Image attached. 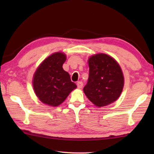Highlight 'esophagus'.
<instances>
[{
    "mask_svg": "<svg viewBox=\"0 0 154 154\" xmlns=\"http://www.w3.org/2000/svg\"><path fill=\"white\" fill-rule=\"evenodd\" d=\"M83 83L82 82H78L77 83V88H79V89H81V88H82L83 87Z\"/></svg>",
    "mask_w": 154,
    "mask_h": 154,
    "instance_id": "obj_1",
    "label": "esophagus"
}]
</instances>
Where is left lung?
<instances>
[{"label":"left lung","instance_id":"1","mask_svg":"<svg viewBox=\"0 0 154 154\" xmlns=\"http://www.w3.org/2000/svg\"><path fill=\"white\" fill-rule=\"evenodd\" d=\"M89 77L83 92L98 107L109 105L118 99L124 84L123 72L112 57L98 54L88 60Z\"/></svg>","mask_w":154,"mask_h":154}]
</instances>
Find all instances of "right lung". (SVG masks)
Masks as SVG:
<instances>
[{
	"label": "right lung",
	"instance_id": "1",
	"mask_svg": "<svg viewBox=\"0 0 154 154\" xmlns=\"http://www.w3.org/2000/svg\"><path fill=\"white\" fill-rule=\"evenodd\" d=\"M66 56L61 52L51 54L43 60L34 74L32 84L35 94L41 102L57 106L77 88L62 65Z\"/></svg>",
	"mask_w": 154,
	"mask_h": 154
}]
</instances>
